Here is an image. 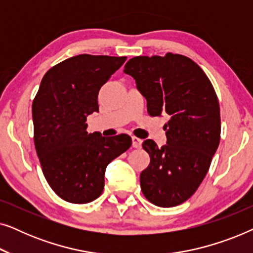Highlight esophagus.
Instances as JSON below:
<instances>
[{"label": "esophagus", "instance_id": "34e87169", "mask_svg": "<svg viewBox=\"0 0 253 253\" xmlns=\"http://www.w3.org/2000/svg\"><path fill=\"white\" fill-rule=\"evenodd\" d=\"M141 143H143V140L139 139V138L132 137V146H133L134 148H139V147H141Z\"/></svg>", "mask_w": 253, "mask_h": 253}]
</instances>
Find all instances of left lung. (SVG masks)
I'll use <instances>...</instances> for the list:
<instances>
[{"label": "left lung", "mask_w": 253, "mask_h": 253, "mask_svg": "<svg viewBox=\"0 0 253 253\" xmlns=\"http://www.w3.org/2000/svg\"><path fill=\"white\" fill-rule=\"evenodd\" d=\"M147 100L151 116L168 115L167 144L143 143L150 154L140 174L144 196L154 205L172 207L188 200L209 171L220 143V106L212 83L183 55L137 56L124 67Z\"/></svg>", "instance_id": "1"}]
</instances>
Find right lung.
<instances>
[{"mask_svg":"<svg viewBox=\"0 0 253 253\" xmlns=\"http://www.w3.org/2000/svg\"><path fill=\"white\" fill-rule=\"evenodd\" d=\"M126 57L82 54L48 70L33 100L34 144L48 184L62 199L86 204L105 186L109 162L131 146L127 134L106 138L86 131L99 112L101 86Z\"/></svg>","mask_w":253,"mask_h":253,"instance_id":"1","label":"right lung"}]
</instances>
